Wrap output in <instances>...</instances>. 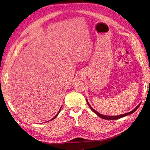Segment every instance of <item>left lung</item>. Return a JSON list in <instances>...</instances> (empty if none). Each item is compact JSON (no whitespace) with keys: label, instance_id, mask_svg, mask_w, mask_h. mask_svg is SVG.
<instances>
[{"label":"left lung","instance_id":"1","mask_svg":"<svg viewBox=\"0 0 150 150\" xmlns=\"http://www.w3.org/2000/svg\"><path fill=\"white\" fill-rule=\"evenodd\" d=\"M86 101H87V103H88V106H90V108H91V110L92 111H93L95 114H97L98 117L102 118V119H106V120H116V119H120V118H122V117H125V116H126V115H130V114H132V113H134L135 111L138 109L139 106H140V104L138 105V106H137L134 110H132V111H130V112H129V113H125V114L120 115H118V116H108V115H102V114H100V113H98L97 111H95V110L93 109V108L90 106V104L88 103V100H86Z\"/></svg>","mask_w":150,"mask_h":150}]
</instances>
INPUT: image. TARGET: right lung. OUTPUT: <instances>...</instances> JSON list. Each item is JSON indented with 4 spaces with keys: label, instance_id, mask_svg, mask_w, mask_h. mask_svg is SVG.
Returning <instances> with one entry per match:
<instances>
[{
    "label": "right lung",
    "instance_id": "1",
    "mask_svg": "<svg viewBox=\"0 0 150 150\" xmlns=\"http://www.w3.org/2000/svg\"><path fill=\"white\" fill-rule=\"evenodd\" d=\"M61 107H62V106H61ZM61 107H60V110H59V112H58V113H57V114L56 115H55V117H54L53 118V119H52V120H53V119H55V117H57V115H58V114L59 113V112H60V109H61Z\"/></svg>",
    "mask_w": 150,
    "mask_h": 150
}]
</instances>
